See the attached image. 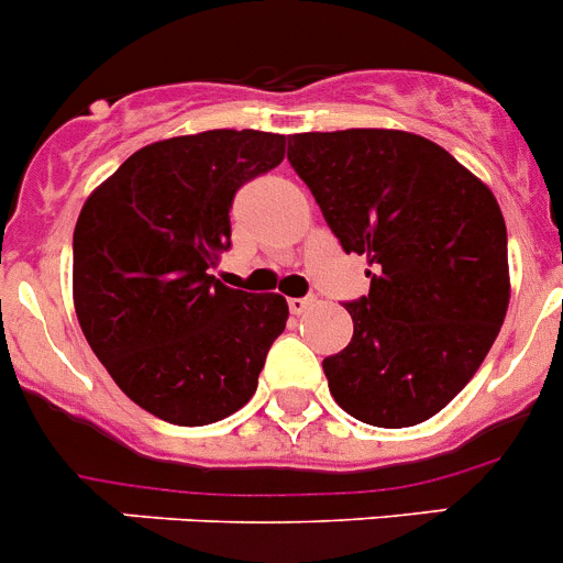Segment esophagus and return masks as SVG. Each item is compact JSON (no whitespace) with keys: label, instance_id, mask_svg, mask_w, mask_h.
<instances>
[{"label":"esophagus","instance_id":"obj_1","mask_svg":"<svg viewBox=\"0 0 563 563\" xmlns=\"http://www.w3.org/2000/svg\"><path fill=\"white\" fill-rule=\"evenodd\" d=\"M316 305V297H291L288 299V310H291V313H305V310L308 308H313Z\"/></svg>","mask_w":563,"mask_h":563}]
</instances>
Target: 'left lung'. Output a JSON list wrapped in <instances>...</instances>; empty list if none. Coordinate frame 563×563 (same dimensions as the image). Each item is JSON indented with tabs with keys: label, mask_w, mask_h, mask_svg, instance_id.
Masks as SVG:
<instances>
[{
	"label": "left lung",
	"mask_w": 563,
	"mask_h": 563,
	"mask_svg": "<svg viewBox=\"0 0 563 563\" xmlns=\"http://www.w3.org/2000/svg\"><path fill=\"white\" fill-rule=\"evenodd\" d=\"M288 162L343 253L371 266L368 294L346 302L352 341L321 363L332 398L371 427L423 423L473 379L506 319L498 200L409 131L291 134Z\"/></svg>",
	"instance_id": "left-lung-1"
}]
</instances>
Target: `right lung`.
I'll return each instance as SVG.
<instances>
[{
  "mask_svg": "<svg viewBox=\"0 0 563 563\" xmlns=\"http://www.w3.org/2000/svg\"><path fill=\"white\" fill-rule=\"evenodd\" d=\"M283 154L286 136L269 131L173 136L131 154L81 206V332L120 390L167 423L206 427L242 409L286 330L280 294L211 275L231 247L233 198Z\"/></svg>",
  "mask_w": 563,
  "mask_h": 563,
  "instance_id": "right-lung-1",
  "label": "right lung"
}]
</instances>
